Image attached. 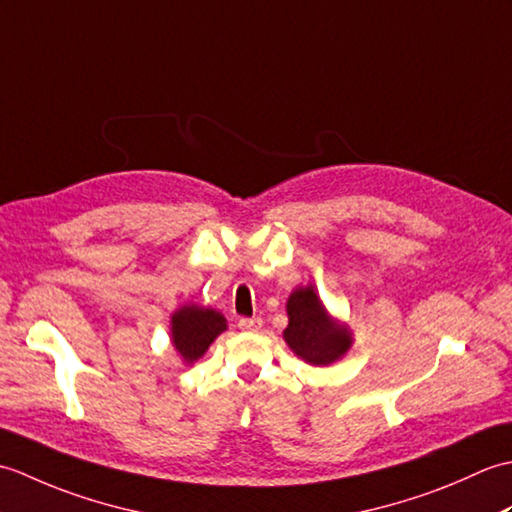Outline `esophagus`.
Returning <instances> with one entry per match:
<instances>
[{
    "label": "esophagus",
    "instance_id": "obj_1",
    "mask_svg": "<svg viewBox=\"0 0 512 512\" xmlns=\"http://www.w3.org/2000/svg\"><path fill=\"white\" fill-rule=\"evenodd\" d=\"M237 325H239V330H244V332H259L262 330L264 321L259 317H246V319H239Z\"/></svg>",
    "mask_w": 512,
    "mask_h": 512
}]
</instances>
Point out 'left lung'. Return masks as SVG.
Here are the masks:
<instances>
[{
	"instance_id": "1",
	"label": "left lung",
	"mask_w": 512,
	"mask_h": 512,
	"mask_svg": "<svg viewBox=\"0 0 512 512\" xmlns=\"http://www.w3.org/2000/svg\"><path fill=\"white\" fill-rule=\"evenodd\" d=\"M288 328L284 341L295 356L314 367H328L350 352L354 332L325 308L314 286H297L286 301Z\"/></svg>"
}]
</instances>
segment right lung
Returning a JSON list of instances; mask_svg holds the SVG:
<instances>
[{
	"label": "right lung",
	"instance_id": "obj_1",
	"mask_svg": "<svg viewBox=\"0 0 512 512\" xmlns=\"http://www.w3.org/2000/svg\"><path fill=\"white\" fill-rule=\"evenodd\" d=\"M226 328L222 312L198 306V303H184L171 314V345L184 365H193Z\"/></svg>",
	"mask_w": 512,
	"mask_h": 512
}]
</instances>
